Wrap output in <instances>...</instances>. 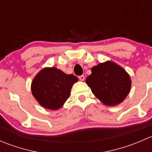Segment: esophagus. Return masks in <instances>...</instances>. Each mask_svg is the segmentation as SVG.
<instances>
[{
	"label": "esophagus",
	"mask_w": 152,
	"mask_h": 152,
	"mask_svg": "<svg viewBox=\"0 0 152 152\" xmlns=\"http://www.w3.org/2000/svg\"><path fill=\"white\" fill-rule=\"evenodd\" d=\"M79 80L80 81H84L85 80V76H84V75H82V76H79Z\"/></svg>",
	"instance_id": "1"
}]
</instances>
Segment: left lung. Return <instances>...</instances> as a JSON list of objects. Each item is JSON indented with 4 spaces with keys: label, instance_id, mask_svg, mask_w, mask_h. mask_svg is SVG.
Wrapping results in <instances>:
<instances>
[{
    "label": "left lung",
    "instance_id": "8db88e82",
    "mask_svg": "<svg viewBox=\"0 0 152 152\" xmlns=\"http://www.w3.org/2000/svg\"><path fill=\"white\" fill-rule=\"evenodd\" d=\"M91 71L86 83L104 104L117 105L126 99L131 89V79L124 68L107 61L92 67Z\"/></svg>",
    "mask_w": 152,
    "mask_h": 152
}]
</instances>
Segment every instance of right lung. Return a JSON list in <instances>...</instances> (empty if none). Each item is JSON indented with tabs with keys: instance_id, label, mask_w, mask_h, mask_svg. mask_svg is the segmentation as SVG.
Instances as JSON below:
<instances>
[{
	"instance_id": "1",
	"label": "right lung",
	"mask_w": 152,
	"mask_h": 152,
	"mask_svg": "<svg viewBox=\"0 0 152 152\" xmlns=\"http://www.w3.org/2000/svg\"><path fill=\"white\" fill-rule=\"evenodd\" d=\"M76 82L78 78L74 75L66 74L56 67H45L33 79L31 89L42 107L56 110L70 97L72 86Z\"/></svg>"
}]
</instances>
